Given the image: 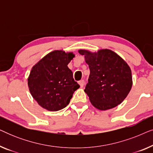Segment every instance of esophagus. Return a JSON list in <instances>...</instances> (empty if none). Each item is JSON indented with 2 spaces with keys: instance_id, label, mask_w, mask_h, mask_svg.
<instances>
[{
  "instance_id": "1",
  "label": "esophagus",
  "mask_w": 153,
  "mask_h": 153,
  "mask_svg": "<svg viewBox=\"0 0 153 153\" xmlns=\"http://www.w3.org/2000/svg\"><path fill=\"white\" fill-rule=\"evenodd\" d=\"M84 83H85V81H84V80H83V79H82V80H80L79 81V84L80 85L81 88L83 87V85H84Z\"/></svg>"
}]
</instances>
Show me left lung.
<instances>
[{
    "label": "left lung",
    "instance_id": "8db88e82",
    "mask_svg": "<svg viewBox=\"0 0 153 153\" xmlns=\"http://www.w3.org/2000/svg\"><path fill=\"white\" fill-rule=\"evenodd\" d=\"M88 65V83L84 90L91 104L105 111L122 103L132 86L131 71L120 56L110 49L91 52L80 49Z\"/></svg>",
    "mask_w": 153,
    "mask_h": 153
}]
</instances>
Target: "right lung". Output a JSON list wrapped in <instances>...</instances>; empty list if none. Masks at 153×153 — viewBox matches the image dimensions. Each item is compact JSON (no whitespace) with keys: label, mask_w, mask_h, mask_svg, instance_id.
<instances>
[{"label":"right lung","mask_w":153,"mask_h":153,"mask_svg":"<svg viewBox=\"0 0 153 153\" xmlns=\"http://www.w3.org/2000/svg\"><path fill=\"white\" fill-rule=\"evenodd\" d=\"M74 56L72 52L56 50L33 67L28 78L29 91L42 108L50 111L62 109L80 87L68 67Z\"/></svg>","instance_id":"1"}]
</instances>
